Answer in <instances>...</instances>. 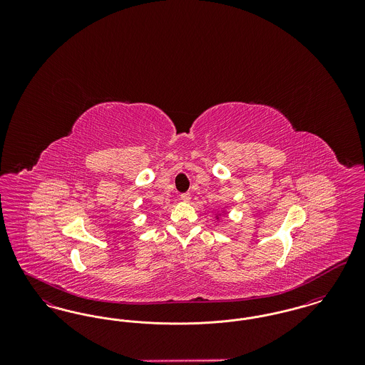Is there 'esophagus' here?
Segmentation results:
<instances>
[{"instance_id":"obj_1","label":"esophagus","mask_w":365,"mask_h":365,"mask_svg":"<svg viewBox=\"0 0 365 365\" xmlns=\"http://www.w3.org/2000/svg\"><path fill=\"white\" fill-rule=\"evenodd\" d=\"M180 200H182L183 202H189L191 200L190 192H183V194H180Z\"/></svg>"}]
</instances>
